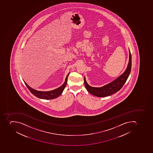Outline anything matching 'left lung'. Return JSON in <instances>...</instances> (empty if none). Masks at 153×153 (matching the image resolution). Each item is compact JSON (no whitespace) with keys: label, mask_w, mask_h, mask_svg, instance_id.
I'll use <instances>...</instances> for the list:
<instances>
[{"label":"left lung","mask_w":153,"mask_h":153,"mask_svg":"<svg viewBox=\"0 0 153 153\" xmlns=\"http://www.w3.org/2000/svg\"><path fill=\"white\" fill-rule=\"evenodd\" d=\"M131 68V56L129 49V61L127 67L124 72L112 82L100 88L90 86L87 83L84 77V84L90 94L99 97H105L114 94L122 88L129 77Z\"/></svg>","instance_id":"8db88e82"}]
</instances>
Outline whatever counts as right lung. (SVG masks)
Segmentation results:
<instances>
[{
	"label": "right lung",
	"instance_id": "add662e5",
	"mask_svg": "<svg viewBox=\"0 0 153 153\" xmlns=\"http://www.w3.org/2000/svg\"><path fill=\"white\" fill-rule=\"evenodd\" d=\"M69 74H68L66 76L65 81L61 87H59L56 89L51 90V91H41L35 90L30 87L24 80L23 81H24L25 84L28 88L29 90L30 91V92L36 97H39L40 99H45V100H52V99H56V97H58L63 93V91L65 88L66 83L68 82V76Z\"/></svg>",
	"mask_w": 153,
	"mask_h": 153
}]
</instances>
